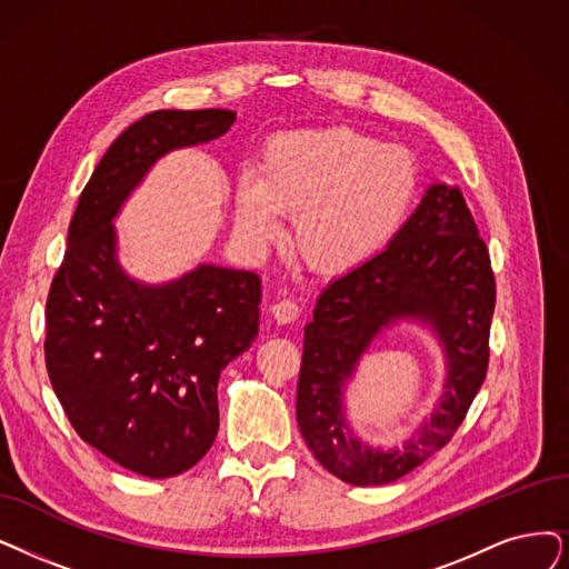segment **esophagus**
I'll return each mask as SVG.
<instances>
[{
  "label": "esophagus",
  "mask_w": 569,
  "mask_h": 569,
  "mask_svg": "<svg viewBox=\"0 0 569 569\" xmlns=\"http://www.w3.org/2000/svg\"><path fill=\"white\" fill-rule=\"evenodd\" d=\"M270 312H272V317H276L278 325H291L299 317L301 308H299L297 301L280 299V301H276V303L270 306Z\"/></svg>",
  "instance_id": "esophagus-1"
}]
</instances>
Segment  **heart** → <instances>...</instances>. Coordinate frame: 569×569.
<instances>
[{
  "mask_svg": "<svg viewBox=\"0 0 569 569\" xmlns=\"http://www.w3.org/2000/svg\"><path fill=\"white\" fill-rule=\"evenodd\" d=\"M418 181L411 151L361 130L280 132L266 144L259 172L238 177L236 229L261 244L280 236L282 214H293L299 254L322 272H348L397 236Z\"/></svg>",
  "mask_w": 569,
  "mask_h": 569,
  "instance_id": "1",
  "label": "heart"
}]
</instances>
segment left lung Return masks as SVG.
<instances>
[{
	"mask_svg": "<svg viewBox=\"0 0 569 569\" xmlns=\"http://www.w3.org/2000/svg\"><path fill=\"white\" fill-rule=\"evenodd\" d=\"M492 310L490 254L462 193L429 187L392 242L317 299L297 390V420L312 456L340 481L382 486L439 452L486 380ZM403 316L438 331L449 357L447 392L418 438L401 449L373 451L347 431L339 397L375 333Z\"/></svg>",
	"mask_w": 569,
	"mask_h": 569,
	"instance_id": "1",
	"label": "left lung"
}]
</instances>
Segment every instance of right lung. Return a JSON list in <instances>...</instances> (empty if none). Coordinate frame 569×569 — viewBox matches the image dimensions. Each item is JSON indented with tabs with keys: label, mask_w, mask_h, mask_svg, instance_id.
<instances>
[{
	"label": "right lung",
	"mask_w": 569,
	"mask_h": 569,
	"mask_svg": "<svg viewBox=\"0 0 569 569\" xmlns=\"http://www.w3.org/2000/svg\"><path fill=\"white\" fill-rule=\"evenodd\" d=\"M229 109H161L111 142L81 191L47 299V369L67 420L147 479L191 469L219 429L217 382L259 333L257 272L202 263L147 287L117 263L111 219L170 149L229 130Z\"/></svg>",
	"instance_id": "right-lung-1"
}]
</instances>
